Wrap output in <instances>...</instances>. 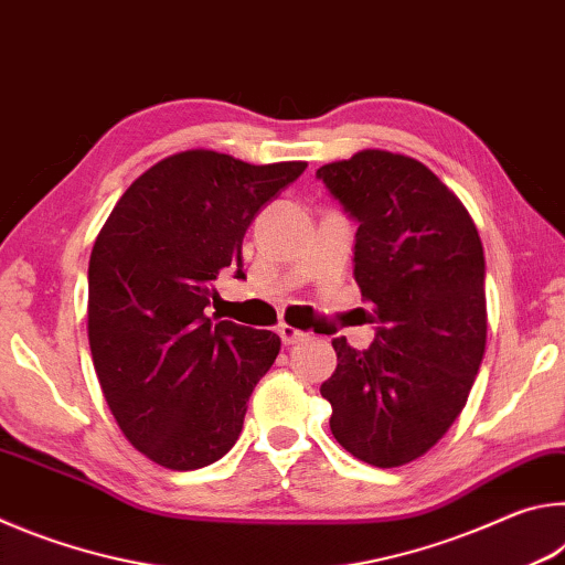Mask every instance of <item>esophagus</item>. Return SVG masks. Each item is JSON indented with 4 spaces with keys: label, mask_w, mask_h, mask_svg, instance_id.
<instances>
[{
    "label": "esophagus",
    "mask_w": 565,
    "mask_h": 565,
    "mask_svg": "<svg viewBox=\"0 0 565 565\" xmlns=\"http://www.w3.org/2000/svg\"><path fill=\"white\" fill-rule=\"evenodd\" d=\"M279 337H281V341L286 343V347H294V343L303 341L306 337H309V333L294 329V327H289V323H281V327H279Z\"/></svg>",
    "instance_id": "1"
}]
</instances>
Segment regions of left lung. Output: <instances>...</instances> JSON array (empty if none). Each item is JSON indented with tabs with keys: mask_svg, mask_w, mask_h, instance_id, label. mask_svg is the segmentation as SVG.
<instances>
[{
	"mask_svg": "<svg viewBox=\"0 0 565 565\" xmlns=\"http://www.w3.org/2000/svg\"><path fill=\"white\" fill-rule=\"evenodd\" d=\"M356 228L353 279L371 303L366 351L333 339L321 384L331 434L359 461L424 456L461 414L486 351V262L458 196L420 161L363 149L317 171Z\"/></svg>",
	"mask_w": 565,
	"mask_h": 565,
	"instance_id": "obj_1",
	"label": "left lung"
}]
</instances>
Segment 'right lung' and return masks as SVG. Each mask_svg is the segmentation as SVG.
I'll return each mask as SVG.
<instances>
[{
    "label": "right lung",
    "instance_id": "right-lung-1",
    "mask_svg": "<svg viewBox=\"0 0 565 565\" xmlns=\"http://www.w3.org/2000/svg\"><path fill=\"white\" fill-rule=\"evenodd\" d=\"M306 161L246 164L212 149L161 159L124 191L89 259V347L104 398L137 451L171 471L222 458L279 356L274 331L214 323L216 276L242 271L259 209Z\"/></svg>",
    "mask_w": 565,
    "mask_h": 565
}]
</instances>
